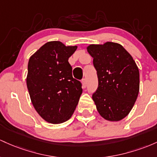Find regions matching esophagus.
Listing matches in <instances>:
<instances>
[{
  "instance_id": "esophagus-1",
  "label": "esophagus",
  "mask_w": 157,
  "mask_h": 157,
  "mask_svg": "<svg viewBox=\"0 0 157 157\" xmlns=\"http://www.w3.org/2000/svg\"><path fill=\"white\" fill-rule=\"evenodd\" d=\"M82 87L83 88H85L86 87H87V81H86L85 78L82 79Z\"/></svg>"
}]
</instances>
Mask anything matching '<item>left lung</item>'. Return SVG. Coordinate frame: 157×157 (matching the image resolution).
Here are the masks:
<instances>
[{"mask_svg":"<svg viewBox=\"0 0 157 157\" xmlns=\"http://www.w3.org/2000/svg\"><path fill=\"white\" fill-rule=\"evenodd\" d=\"M97 71L98 87L93 100L98 113L119 121L133 108L140 91V71L131 54L121 44L107 41L87 47Z\"/></svg>","mask_w":157,"mask_h":157,"instance_id":"left-lung-1","label":"left lung"}]
</instances>
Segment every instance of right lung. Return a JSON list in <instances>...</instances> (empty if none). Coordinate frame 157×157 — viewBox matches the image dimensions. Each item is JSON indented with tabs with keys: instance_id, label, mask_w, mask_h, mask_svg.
Returning <instances> with one entry per match:
<instances>
[{
	"instance_id": "1",
	"label": "right lung",
	"mask_w": 157,
	"mask_h": 157,
	"mask_svg": "<svg viewBox=\"0 0 157 157\" xmlns=\"http://www.w3.org/2000/svg\"><path fill=\"white\" fill-rule=\"evenodd\" d=\"M77 46L49 41L30 56L26 86L33 107L51 124H61L73 116L82 93V84L72 75L68 59Z\"/></svg>"
}]
</instances>
